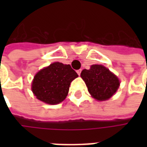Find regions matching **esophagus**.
I'll list each match as a JSON object with an SVG mask.
<instances>
[{
	"label": "esophagus",
	"mask_w": 147,
	"mask_h": 147,
	"mask_svg": "<svg viewBox=\"0 0 147 147\" xmlns=\"http://www.w3.org/2000/svg\"><path fill=\"white\" fill-rule=\"evenodd\" d=\"M81 71H82V70H81V69H79V70L76 71L77 74H78L79 76H80V74H81Z\"/></svg>",
	"instance_id": "obj_1"
}]
</instances>
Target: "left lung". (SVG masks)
Listing matches in <instances>:
<instances>
[{
	"label": "left lung",
	"mask_w": 147,
	"mask_h": 147,
	"mask_svg": "<svg viewBox=\"0 0 147 147\" xmlns=\"http://www.w3.org/2000/svg\"><path fill=\"white\" fill-rule=\"evenodd\" d=\"M80 76L86 83L90 94L98 101L110 98L120 86L118 78L102 65H91L89 70L82 71Z\"/></svg>",
	"instance_id": "left-lung-1"
}]
</instances>
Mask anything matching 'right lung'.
<instances>
[{
	"instance_id": "obj_1",
	"label": "right lung",
	"mask_w": 147,
	"mask_h": 147,
	"mask_svg": "<svg viewBox=\"0 0 147 147\" xmlns=\"http://www.w3.org/2000/svg\"><path fill=\"white\" fill-rule=\"evenodd\" d=\"M78 75L69 64L55 62L35 75L32 91L40 101L56 105L67 97L71 82Z\"/></svg>"
}]
</instances>
